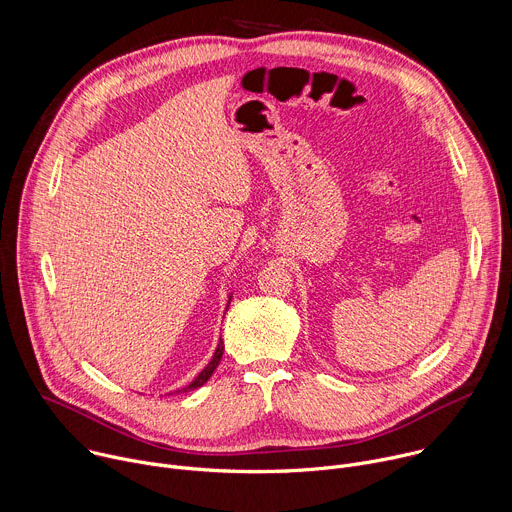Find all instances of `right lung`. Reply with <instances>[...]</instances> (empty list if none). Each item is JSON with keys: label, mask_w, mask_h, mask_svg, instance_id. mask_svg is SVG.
<instances>
[{"label": "right lung", "mask_w": 512, "mask_h": 512, "mask_svg": "<svg viewBox=\"0 0 512 512\" xmlns=\"http://www.w3.org/2000/svg\"><path fill=\"white\" fill-rule=\"evenodd\" d=\"M229 303H231V295H229ZM229 307V305H227ZM223 352H225V346H223V339H219V346H217V350H215V356H213V360L207 364V368L187 386V388H183V392H189V390H197V388H201L211 376H213V372L217 370V366H219V362H221V358H223ZM181 392V390H179Z\"/></svg>", "instance_id": "right-lung-1"}]
</instances>
